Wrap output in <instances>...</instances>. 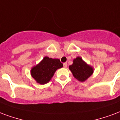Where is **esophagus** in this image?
<instances>
[{
	"mask_svg": "<svg viewBox=\"0 0 120 120\" xmlns=\"http://www.w3.org/2000/svg\"><path fill=\"white\" fill-rule=\"evenodd\" d=\"M63 65H64V67H65V68H66L67 67V64L66 62H65V63H64Z\"/></svg>",
	"mask_w": 120,
	"mask_h": 120,
	"instance_id": "1",
	"label": "esophagus"
}]
</instances>
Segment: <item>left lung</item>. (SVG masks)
Instances as JSON below:
<instances>
[{
    "instance_id": "1",
    "label": "left lung",
    "mask_w": 120,
    "mask_h": 120,
    "mask_svg": "<svg viewBox=\"0 0 120 120\" xmlns=\"http://www.w3.org/2000/svg\"><path fill=\"white\" fill-rule=\"evenodd\" d=\"M72 74L75 79L84 82L93 74V68L85 63L80 57H77L73 61V64L69 66Z\"/></svg>"
}]
</instances>
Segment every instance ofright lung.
I'll return each mask as SVG.
<instances>
[{
  "mask_svg": "<svg viewBox=\"0 0 120 120\" xmlns=\"http://www.w3.org/2000/svg\"><path fill=\"white\" fill-rule=\"evenodd\" d=\"M63 64L59 59H53L45 56L43 60L31 70V74L36 82L40 84L48 83L58 68H62Z\"/></svg>",
  "mask_w": 120,
  "mask_h": 120,
  "instance_id": "right-lung-1",
  "label": "right lung"
}]
</instances>
